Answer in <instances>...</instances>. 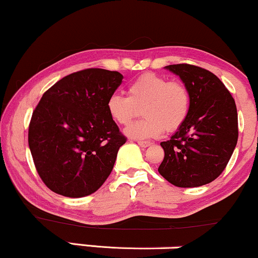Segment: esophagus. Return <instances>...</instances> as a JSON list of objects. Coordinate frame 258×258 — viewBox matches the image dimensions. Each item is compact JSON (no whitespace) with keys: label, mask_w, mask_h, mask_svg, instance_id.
Instances as JSON below:
<instances>
[{"label":"esophagus","mask_w":258,"mask_h":258,"mask_svg":"<svg viewBox=\"0 0 258 258\" xmlns=\"http://www.w3.org/2000/svg\"><path fill=\"white\" fill-rule=\"evenodd\" d=\"M136 142L139 143V146L143 147V148H147V147H149V146L153 145V143L150 142V141H142V140H137Z\"/></svg>","instance_id":"obj_1"}]
</instances>
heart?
I'll return each instance as SVG.
<instances>
[{"label":"heart","instance_id":"obj_1","mask_svg":"<svg viewBox=\"0 0 258 258\" xmlns=\"http://www.w3.org/2000/svg\"><path fill=\"white\" fill-rule=\"evenodd\" d=\"M190 97L186 85L178 80L145 73L128 86V96L113 93L106 102L110 118L126 125L142 109L145 118L130 124L126 135L134 139L156 137L165 132H175L186 121Z\"/></svg>","mask_w":258,"mask_h":258}]
</instances>
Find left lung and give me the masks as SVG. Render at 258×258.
I'll return each instance as SVG.
<instances>
[{"instance_id": "1", "label": "left lung", "mask_w": 258, "mask_h": 258, "mask_svg": "<svg viewBox=\"0 0 258 258\" xmlns=\"http://www.w3.org/2000/svg\"><path fill=\"white\" fill-rule=\"evenodd\" d=\"M165 69L188 89V116L170 140L161 142L165 158L159 173L178 187H198L218 178L238 140L235 99L218 77L189 63Z\"/></svg>"}]
</instances>
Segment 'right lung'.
Listing matches in <instances>:
<instances>
[{
  "instance_id": "1",
  "label": "right lung",
  "mask_w": 258,
  "mask_h": 258,
  "mask_svg": "<svg viewBox=\"0 0 258 258\" xmlns=\"http://www.w3.org/2000/svg\"><path fill=\"white\" fill-rule=\"evenodd\" d=\"M122 79L117 71L86 69L42 95L29 123L28 145L40 178L54 193L82 198L108 179L126 141L106 110Z\"/></svg>"
}]
</instances>
